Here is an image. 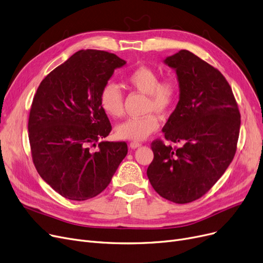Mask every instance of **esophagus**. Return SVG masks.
Instances as JSON below:
<instances>
[{
	"label": "esophagus",
	"mask_w": 263,
	"mask_h": 263,
	"mask_svg": "<svg viewBox=\"0 0 263 263\" xmlns=\"http://www.w3.org/2000/svg\"><path fill=\"white\" fill-rule=\"evenodd\" d=\"M141 146H142V144L139 142H131L130 143V147L132 148V149H135V148H139Z\"/></svg>",
	"instance_id": "1"
}]
</instances>
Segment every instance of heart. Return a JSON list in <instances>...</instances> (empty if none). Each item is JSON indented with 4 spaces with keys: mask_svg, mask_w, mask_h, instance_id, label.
Returning a JSON list of instances; mask_svg holds the SVG:
<instances>
[{
    "mask_svg": "<svg viewBox=\"0 0 263 263\" xmlns=\"http://www.w3.org/2000/svg\"><path fill=\"white\" fill-rule=\"evenodd\" d=\"M127 83L133 89L147 95L146 111H156L159 115H166L172 109L178 98L177 85L172 79L159 81V74L149 66H139L131 71ZM100 105L111 118H119L123 114V93L120 87L109 82L100 95ZM159 120L154 114L141 118H130L116 125L115 134L120 140L143 141L159 129Z\"/></svg>",
    "mask_w": 263,
    "mask_h": 263,
    "instance_id": "obj_1",
    "label": "heart"
}]
</instances>
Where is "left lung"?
I'll use <instances>...</instances> for the list:
<instances>
[{"label":"left lung","mask_w":263,"mask_h":263,"mask_svg":"<svg viewBox=\"0 0 263 263\" xmlns=\"http://www.w3.org/2000/svg\"><path fill=\"white\" fill-rule=\"evenodd\" d=\"M163 62L176 73L179 100L162 131L181 147L155 141L147 176L162 198L185 204L205 195L230 165L241 115L230 85L217 68L188 50Z\"/></svg>","instance_id":"8db88e82"}]
</instances>
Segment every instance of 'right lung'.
Returning a JSON list of instances; mask_svg holds the SVG:
<instances>
[{"label":"right lung","instance_id":"right-lung-1","mask_svg":"<svg viewBox=\"0 0 263 263\" xmlns=\"http://www.w3.org/2000/svg\"><path fill=\"white\" fill-rule=\"evenodd\" d=\"M124 60L102 50H79L50 72L37 88L29 116V140L40 176L62 197L98 196L128 154L124 142L101 141L111 125L100 95Z\"/></svg>","mask_w":263,"mask_h":263}]
</instances>
